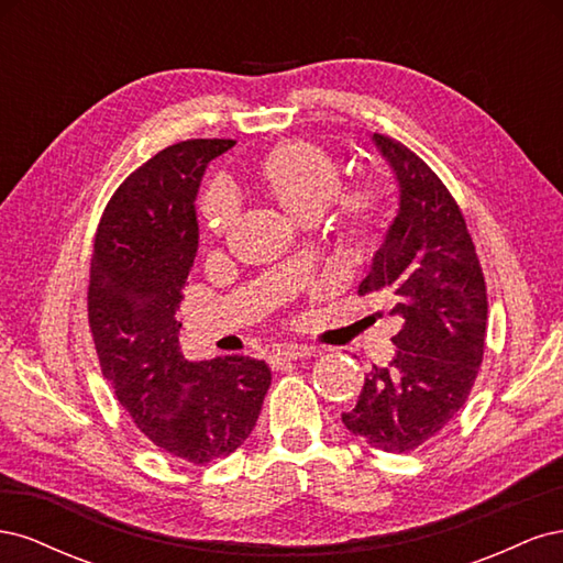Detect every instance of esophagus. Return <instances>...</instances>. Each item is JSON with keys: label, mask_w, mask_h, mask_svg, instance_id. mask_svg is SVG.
Wrapping results in <instances>:
<instances>
[{"label": "esophagus", "mask_w": 563, "mask_h": 563, "mask_svg": "<svg viewBox=\"0 0 563 563\" xmlns=\"http://www.w3.org/2000/svg\"><path fill=\"white\" fill-rule=\"evenodd\" d=\"M310 354H312V347H308V345H282L269 354V364L282 366L284 362L305 360V356H310Z\"/></svg>", "instance_id": "34e87169"}]
</instances>
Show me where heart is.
Instances as JSON below:
<instances>
[{
	"label": "heart",
	"instance_id": "1",
	"mask_svg": "<svg viewBox=\"0 0 563 563\" xmlns=\"http://www.w3.org/2000/svg\"><path fill=\"white\" fill-rule=\"evenodd\" d=\"M258 183L267 197L279 203V209L296 225L310 228L329 211L343 185L340 164L327 150L308 141H286L272 147L263 157ZM236 216L234 197L225 187H213L201 203V223L207 232L225 234ZM387 203L383 187L366 183L354 187L335 201V220L347 240L360 246H373L383 234Z\"/></svg>",
	"mask_w": 563,
	"mask_h": 563
}]
</instances>
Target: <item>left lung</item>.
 <instances>
[{
  "label": "left lung",
  "mask_w": 563,
  "mask_h": 563,
  "mask_svg": "<svg viewBox=\"0 0 563 563\" xmlns=\"http://www.w3.org/2000/svg\"><path fill=\"white\" fill-rule=\"evenodd\" d=\"M399 187V209L360 294L387 298L397 354L373 366L345 428L368 446L408 453L467 401L486 340V284L465 218L416 152L373 133Z\"/></svg>",
  "instance_id": "1"
}]
</instances>
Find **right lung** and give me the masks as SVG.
I'll return each mask as SVG.
<instances>
[{"instance_id": "1", "label": "right lung", "mask_w": 563, "mask_h": 563, "mask_svg": "<svg viewBox=\"0 0 563 563\" xmlns=\"http://www.w3.org/2000/svg\"><path fill=\"white\" fill-rule=\"evenodd\" d=\"M234 141L162 150L119 185L93 242L89 327L100 371L139 430L203 465L251 434L272 383L265 362H187L176 310L199 246L195 199L203 172Z\"/></svg>"}]
</instances>
